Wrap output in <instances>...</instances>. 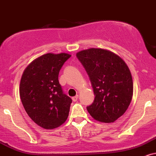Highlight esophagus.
<instances>
[{
    "instance_id": "1",
    "label": "esophagus",
    "mask_w": 156,
    "mask_h": 156,
    "mask_svg": "<svg viewBox=\"0 0 156 156\" xmlns=\"http://www.w3.org/2000/svg\"><path fill=\"white\" fill-rule=\"evenodd\" d=\"M78 94H77L76 96L72 97V99H73V102H76V101L78 100Z\"/></svg>"
}]
</instances>
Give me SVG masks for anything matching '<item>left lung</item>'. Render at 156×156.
Here are the masks:
<instances>
[{
  "instance_id": "8db88e82",
  "label": "left lung",
  "mask_w": 156,
  "mask_h": 156,
  "mask_svg": "<svg viewBox=\"0 0 156 156\" xmlns=\"http://www.w3.org/2000/svg\"><path fill=\"white\" fill-rule=\"evenodd\" d=\"M92 85L95 98L87 110L101 123H112L124 114L133 96L129 67L119 55L104 48H91L76 54Z\"/></svg>"
}]
</instances>
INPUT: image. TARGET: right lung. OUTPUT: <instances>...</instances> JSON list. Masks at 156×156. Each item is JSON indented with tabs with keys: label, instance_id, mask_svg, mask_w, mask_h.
I'll return each mask as SVG.
<instances>
[{
	"label": "right lung",
	"instance_id": "1",
	"mask_svg": "<svg viewBox=\"0 0 156 156\" xmlns=\"http://www.w3.org/2000/svg\"><path fill=\"white\" fill-rule=\"evenodd\" d=\"M70 57L67 53L45 54L30 63L22 76L20 96L24 110L45 129L57 128L68 117L72 99L63 94L58 76Z\"/></svg>",
	"mask_w": 156,
	"mask_h": 156
}]
</instances>
